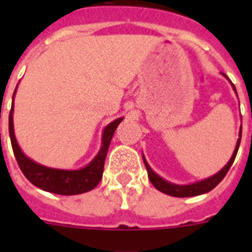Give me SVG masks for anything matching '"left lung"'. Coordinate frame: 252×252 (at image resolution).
<instances>
[{
  "label": "left lung",
  "instance_id": "left-lung-1",
  "mask_svg": "<svg viewBox=\"0 0 252 252\" xmlns=\"http://www.w3.org/2000/svg\"><path fill=\"white\" fill-rule=\"evenodd\" d=\"M223 77L226 75L223 74ZM227 78V77H226ZM228 79V78H227ZM236 93V88L233 84H231ZM237 94V93H236ZM241 133H242V126L240 127V132H239V139H237V142H236V148L233 150L232 157L231 159L228 160L226 165L221 169V170L216 173L215 175L212 177L207 178V179L203 180H199V182H195V183L192 184H187V186H179V184H174V183H170L168 180L162 179L160 175H158L153 169L150 168V165L148 164L146 161L145 157L142 155V160H144V164L146 166V170H148V177L150 179V182L153 183V186L160 190V192L165 193V194L171 195V197H179V198H184V197H194V195H199V194H204V193H208L209 190H212L216 186H218V183L221 182L222 179L224 178V175L227 174V171L230 170L231 165L233 164L235 161V158L237 155V151H239V146H240V142H241Z\"/></svg>",
  "mask_w": 252,
  "mask_h": 252
}]
</instances>
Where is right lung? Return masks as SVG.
<instances>
[{"instance_id": "1", "label": "right lung", "mask_w": 252, "mask_h": 252, "mask_svg": "<svg viewBox=\"0 0 252 252\" xmlns=\"http://www.w3.org/2000/svg\"><path fill=\"white\" fill-rule=\"evenodd\" d=\"M15 93H16V90L13 92V97H15ZM13 97L10 117H8V131H10V139L13 154H15L17 164H19L24 175L35 187L43 189L45 192L55 193V194H82V193H86L95 188L102 179L104 160H106L107 151L110 148L113 133H115L117 126L122 122L124 117L116 119L115 121L110 122L104 127L103 133H102L101 149H99L98 154L95 155L94 159L90 164H87L86 166L77 169V170L49 168V166L41 165L39 162L28 158L20 149L16 136H15V131H13Z\"/></svg>"}]
</instances>
